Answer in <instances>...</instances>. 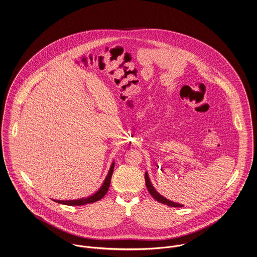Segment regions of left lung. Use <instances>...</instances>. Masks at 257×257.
Returning a JSON list of instances; mask_svg holds the SVG:
<instances>
[{"label": "left lung", "instance_id": "1", "mask_svg": "<svg viewBox=\"0 0 257 257\" xmlns=\"http://www.w3.org/2000/svg\"><path fill=\"white\" fill-rule=\"evenodd\" d=\"M145 182H146V186H147V189L148 191L150 192V194L160 203L162 204H165L167 206H170V207H184V205L180 204V203L173 202L167 198H165L164 196H162L161 193H159L156 189L153 187L151 181H150V178H149L148 172L145 173Z\"/></svg>", "mask_w": 257, "mask_h": 257}]
</instances>
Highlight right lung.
<instances>
[{
	"label": "right lung",
	"instance_id": "obj_1",
	"mask_svg": "<svg viewBox=\"0 0 257 257\" xmlns=\"http://www.w3.org/2000/svg\"><path fill=\"white\" fill-rule=\"evenodd\" d=\"M114 165H115V162H113L111 166H110L108 174L105 177L104 182L102 183L101 187L91 196H89L87 198L83 197V198L75 199V200H54L55 202L64 204V205H68V206H81V205H86V204H90V203H94L95 201L100 200L106 194V192L108 190L110 182H111V177H112V173H113V170H114Z\"/></svg>",
	"mask_w": 257,
	"mask_h": 257
}]
</instances>
